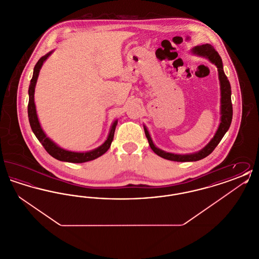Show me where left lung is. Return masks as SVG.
Instances as JSON below:
<instances>
[{
    "label": "left lung",
    "instance_id": "1",
    "mask_svg": "<svg viewBox=\"0 0 259 259\" xmlns=\"http://www.w3.org/2000/svg\"><path fill=\"white\" fill-rule=\"evenodd\" d=\"M192 52L197 54V55H200V56L207 57L209 61L213 63L218 68L219 77H220V81H221V90H222V121H221L220 127H219L215 135L205 148L201 149L200 151H198L196 153L185 154V155L172 154V153H169V152H165L159 148H156L152 143V140L148 134L147 128L145 127V133L147 136L149 147L154 151V153H156L158 156H160L164 159H167V160L177 161V162H188V161L201 160V159L207 157L209 154H210L213 151V149L217 148V146L220 144L223 136L225 135V133L229 129L230 124L232 121L233 108H232V102H231V87H230V83H229V80H228L227 76L225 75L224 72H223L222 60L220 54L209 44L195 47L194 49H192Z\"/></svg>",
    "mask_w": 259,
    "mask_h": 259
}]
</instances>
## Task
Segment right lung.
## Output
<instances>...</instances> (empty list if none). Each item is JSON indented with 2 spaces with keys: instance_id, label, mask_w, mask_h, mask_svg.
<instances>
[{
  "instance_id": "add662e5",
  "label": "right lung",
  "mask_w": 259,
  "mask_h": 259,
  "mask_svg": "<svg viewBox=\"0 0 259 259\" xmlns=\"http://www.w3.org/2000/svg\"><path fill=\"white\" fill-rule=\"evenodd\" d=\"M51 54V52L46 54L45 56L40 57L39 60L37 62L35 68H34V74L33 77L31 79V83L29 87V103H28V117H29V122L30 126L34 132L35 136L37 137V140L39 143L44 146L45 149L50 153L52 157L55 159L60 161H66V162H71V163H83L87 161L93 160L98 158L99 156L103 155L109 148L111 147V142L113 140L114 136V131L115 127L117 124V120L114 121V123L111 126V132L109 134V137L107 141L98 148L91 150L89 152H73L69 150H65L63 148L57 147L51 140H50L45 132L42 131L38 119H37V112H36V106L34 103V92H35V87L37 82V76L39 70L42 66V63L48 59V57Z\"/></svg>"
}]
</instances>
